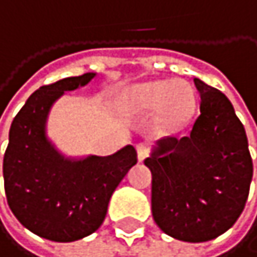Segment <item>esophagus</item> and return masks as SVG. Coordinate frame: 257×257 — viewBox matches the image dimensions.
<instances>
[{"instance_id":"esophagus-1","label":"esophagus","mask_w":257,"mask_h":257,"mask_svg":"<svg viewBox=\"0 0 257 257\" xmlns=\"http://www.w3.org/2000/svg\"><path fill=\"white\" fill-rule=\"evenodd\" d=\"M137 155H139V160L143 161L149 155V148L145 143H139L137 145Z\"/></svg>"}]
</instances>
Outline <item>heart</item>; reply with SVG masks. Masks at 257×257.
I'll list each match as a JSON object with an SVG mask.
<instances>
[{
	"mask_svg": "<svg viewBox=\"0 0 257 257\" xmlns=\"http://www.w3.org/2000/svg\"><path fill=\"white\" fill-rule=\"evenodd\" d=\"M127 109L139 114L160 111L169 126H182L194 112V94L191 87L179 79L143 82L131 87L124 94Z\"/></svg>",
	"mask_w": 257,
	"mask_h": 257,
	"instance_id": "b5f03b06",
	"label": "heart"
}]
</instances>
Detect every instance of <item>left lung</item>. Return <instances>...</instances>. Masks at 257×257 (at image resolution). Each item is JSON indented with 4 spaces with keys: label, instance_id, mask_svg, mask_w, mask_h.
Listing matches in <instances>:
<instances>
[{
    "label": "left lung",
    "instance_id": "obj_1",
    "mask_svg": "<svg viewBox=\"0 0 257 257\" xmlns=\"http://www.w3.org/2000/svg\"><path fill=\"white\" fill-rule=\"evenodd\" d=\"M200 115L188 137L161 139L145 164L152 172V215L169 236L205 242L241 215L253 178L244 124L220 90L194 78Z\"/></svg>",
    "mask_w": 257,
    "mask_h": 257
}]
</instances>
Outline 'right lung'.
Here are the masks:
<instances>
[{"label": "right lung", "mask_w": 257, "mask_h": 257, "mask_svg": "<svg viewBox=\"0 0 257 257\" xmlns=\"http://www.w3.org/2000/svg\"><path fill=\"white\" fill-rule=\"evenodd\" d=\"M94 76L88 72L42 85L10 126L3 163L7 203L24 227L49 241L72 242L97 230L114 190L137 164L131 145L109 157L70 160L46 137L52 103Z\"/></svg>", "instance_id": "obj_1"}]
</instances>
